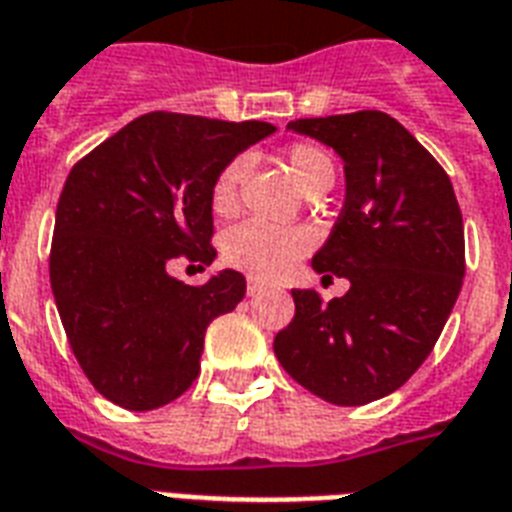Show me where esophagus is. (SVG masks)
Returning <instances> with one entry per match:
<instances>
[{"instance_id":"obj_1","label":"esophagus","mask_w":512,"mask_h":512,"mask_svg":"<svg viewBox=\"0 0 512 512\" xmlns=\"http://www.w3.org/2000/svg\"><path fill=\"white\" fill-rule=\"evenodd\" d=\"M265 290L263 282H257V279H249L247 282V295H260Z\"/></svg>"}]
</instances>
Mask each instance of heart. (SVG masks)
Segmentation results:
<instances>
[{"mask_svg":"<svg viewBox=\"0 0 512 512\" xmlns=\"http://www.w3.org/2000/svg\"><path fill=\"white\" fill-rule=\"evenodd\" d=\"M282 161L290 166L292 177L298 179V185L306 193L333 185L335 166L330 155L317 144H292L282 152ZM247 174V155H236L222 166L220 174L212 182V193H209L214 214L230 217L239 209L241 185H244ZM308 247H311L308 230L249 220L228 230V236L222 239V257H225V263L255 276V279H279L306 255Z\"/></svg>","mask_w":512,"mask_h":512,"instance_id":"b5f03b06","label":"heart"}]
</instances>
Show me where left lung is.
Listing matches in <instances>:
<instances>
[{"label": "left lung", "instance_id": "8db88e82", "mask_svg": "<svg viewBox=\"0 0 512 512\" xmlns=\"http://www.w3.org/2000/svg\"><path fill=\"white\" fill-rule=\"evenodd\" d=\"M290 128L343 158L346 201L311 265L351 287L330 303L314 290H292L295 317L273 351L311 395L333 405L373 403L427 360L462 290L454 185L411 131L378 109L306 117Z\"/></svg>", "mask_w": 512, "mask_h": 512}]
</instances>
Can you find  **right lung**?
<instances>
[{"label": "right lung", "mask_w": 512, "mask_h": 512, "mask_svg": "<svg viewBox=\"0 0 512 512\" xmlns=\"http://www.w3.org/2000/svg\"><path fill=\"white\" fill-rule=\"evenodd\" d=\"M273 131L260 120L150 112L69 171L50 287L80 368L120 408L152 411L187 392L209 322L244 298L239 271L190 287L169 276V263H212L214 177Z\"/></svg>", "instance_id": "1"}]
</instances>
